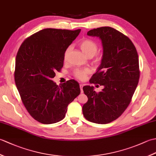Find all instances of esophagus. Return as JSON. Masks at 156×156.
<instances>
[{"mask_svg":"<svg viewBox=\"0 0 156 156\" xmlns=\"http://www.w3.org/2000/svg\"><path fill=\"white\" fill-rule=\"evenodd\" d=\"M83 87H84V84H80V90H81V93H82V92H83V89H82Z\"/></svg>","mask_w":156,"mask_h":156,"instance_id":"esophagus-1","label":"esophagus"}]
</instances>
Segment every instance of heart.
<instances>
[{
    "label": "heart",
    "mask_w": 156,
    "mask_h": 156,
    "mask_svg": "<svg viewBox=\"0 0 156 156\" xmlns=\"http://www.w3.org/2000/svg\"><path fill=\"white\" fill-rule=\"evenodd\" d=\"M80 47L84 54L89 58L92 57L97 53L98 49L97 44L90 39H84V40L82 41L80 44ZM68 51L69 49H68L65 53V58L67 56ZM90 72V70L88 68L78 69L74 72V76L79 80H84L87 76V74H89Z\"/></svg>",
    "instance_id": "obj_1"
}]
</instances>
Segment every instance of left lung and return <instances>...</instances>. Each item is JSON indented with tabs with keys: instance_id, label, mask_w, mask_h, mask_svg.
I'll return each mask as SVG.
<instances>
[{
	"instance_id": "1",
	"label": "left lung",
	"mask_w": 156,
	"mask_h": 156,
	"mask_svg": "<svg viewBox=\"0 0 156 156\" xmlns=\"http://www.w3.org/2000/svg\"><path fill=\"white\" fill-rule=\"evenodd\" d=\"M87 35L102 42L101 64L90 82L104 88L97 93L94 87H83L88 101L82 112L89 121L107 124L120 117L130 103L140 79L138 54L130 39L112 27L92 29Z\"/></svg>"
}]
</instances>
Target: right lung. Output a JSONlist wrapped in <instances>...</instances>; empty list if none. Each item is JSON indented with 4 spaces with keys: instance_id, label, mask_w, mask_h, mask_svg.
Listing matches in <instances>:
<instances>
[{
    "instance_id": "right-lung-1",
    "label": "right lung",
    "mask_w": 156,
    "mask_h": 156,
    "mask_svg": "<svg viewBox=\"0 0 156 156\" xmlns=\"http://www.w3.org/2000/svg\"><path fill=\"white\" fill-rule=\"evenodd\" d=\"M80 31L42 29L25 39L16 54V88L29 113L43 124L62 121L68 105L80 93L74 80L59 86L52 80L64 66L66 49Z\"/></svg>"
}]
</instances>
